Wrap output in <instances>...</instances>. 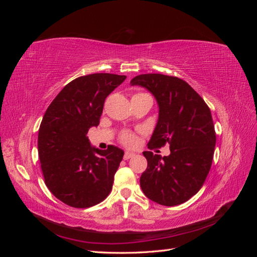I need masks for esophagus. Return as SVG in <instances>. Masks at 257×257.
Wrapping results in <instances>:
<instances>
[{"mask_svg":"<svg viewBox=\"0 0 257 257\" xmlns=\"http://www.w3.org/2000/svg\"><path fill=\"white\" fill-rule=\"evenodd\" d=\"M135 155V152H133V151H125V153H124V160H128V159H131V158H133Z\"/></svg>","mask_w":257,"mask_h":257,"instance_id":"esophagus-1","label":"esophagus"}]
</instances>
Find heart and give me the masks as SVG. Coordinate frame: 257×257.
<instances>
[{
  "label": "heart",
  "mask_w": 257,
  "mask_h": 257,
  "mask_svg": "<svg viewBox=\"0 0 257 257\" xmlns=\"http://www.w3.org/2000/svg\"><path fill=\"white\" fill-rule=\"evenodd\" d=\"M121 141L124 145L132 146L135 144L136 137L133 133H131V132H124V133L121 135Z\"/></svg>",
  "instance_id": "heart-1"
}]
</instances>
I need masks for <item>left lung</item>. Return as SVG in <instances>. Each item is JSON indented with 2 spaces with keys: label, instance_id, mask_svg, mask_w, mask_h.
Masks as SVG:
<instances>
[{
  "label": "left lung",
  "instance_id": "obj_1",
  "mask_svg": "<svg viewBox=\"0 0 257 257\" xmlns=\"http://www.w3.org/2000/svg\"><path fill=\"white\" fill-rule=\"evenodd\" d=\"M131 84L147 89L159 106L148 148L170 145L167 157L144 152L148 167L141 177L142 190L160 205L183 204L200 190L212 164L216 138L211 111L198 93L177 77L144 74Z\"/></svg>",
  "mask_w": 257,
  "mask_h": 257
}]
</instances>
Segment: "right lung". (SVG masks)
Wrapping results in <instances>:
<instances>
[{
	"label": "right lung",
	"mask_w": 257,
	"mask_h": 257,
	"mask_svg": "<svg viewBox=\"0 0 257 257\" xmlns=\"http://www.w3.org/2000/svg\"><path fill=\"white\" fill-rule=\"evenodd\" d=\"M126 76L97 73L78 77L60 91L38 131V157L45 183L64 204L89 208L112 189L124 151L91 146L88 131L97 126L105 98Z\"/></svg>",
	"instance_id": "add662e5"
}]
</instances>
